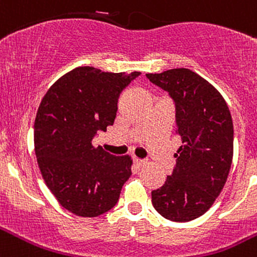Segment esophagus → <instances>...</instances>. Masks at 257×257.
<instances>
[{"label":"esophagus","mask_w":257,"mask_h":257,"mask_svg":"<svg viewBox=\"0 0 257 257\" xmlns=\"http://www.w3.org/2000/svg\"><path fill=\"white\" fill-rule=\"evenodd\" d=\"M133 162H134V164H136L137 167H143V166H146V164H147L146 161H143V159L136 158V157H133Z\"/></svg>","instance_id":"esophagus-1"}]
</instances>
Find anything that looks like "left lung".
<instances>
[{"label":"left lung","instance_id":"8db88e82","mask_svg":"<svg viewBox=\"0 0 257 257\" xmlns=\"http://www.w3.org/2000/svg\"><path fill=\"white\" fill-rule=\"evenodd\" d=\"M146 76L173 100L182 139L176 167L166 183L152 191V203L167 220L192 221L213 205L227 181L233 156L231 113L222 95L189 69Z\"/></svg>","mask_w":257,"mask_h":257}]
</instances>
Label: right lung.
Masks as SVG:
<instances>
[{
	"label": "right lung",
	"mask_w": 257,
	"mask_h": 257,
	"mask_svg": "<svg viewBox=\"0 0 257 257\" xmlns=\"http://www.w3.org/2000/svg\"><path fill=\"white\" fill-rule=\"evenodd\" d=\"M141 75L80 66L59 79L35 119V153L44 181L60 205L96 217L116 205L132 159L94 148L98 132L113 125L121 90Z\"/></svg>",
	"instance_id": "1"
}]
</instances>
